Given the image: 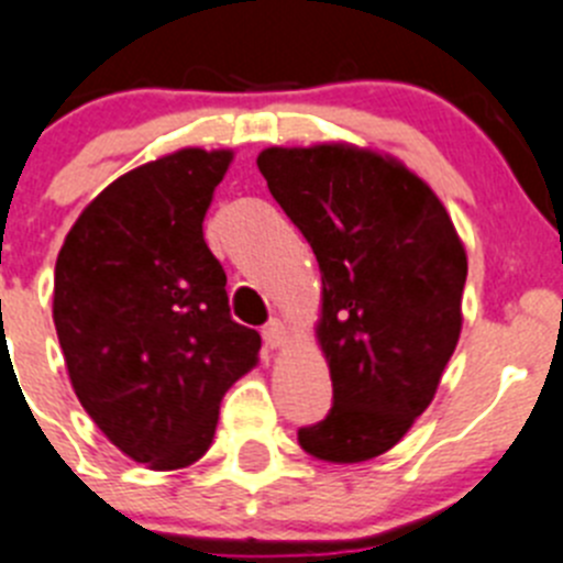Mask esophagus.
<instances>
[{
	"mask_svg": "<svg viewBox=\"0 0 563 563\" xmlns=\"http://www.w3.org/2000/svg\"><path fill=\"white\" fill-rule=\"evenodd\" d=\"M262 338H265V343L271 345V349H282V345L290 340V329H287L282 321H276V318H273V321L265 323V329H262Z\"/></svg>",
	"mask_w": 563,
	"mask_h": 563,
	"instance_id": "esophagus-1",
	"label": "esophagus"
}]
</instances>
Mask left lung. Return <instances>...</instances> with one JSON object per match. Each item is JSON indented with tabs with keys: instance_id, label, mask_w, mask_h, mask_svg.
I'll list each match as a JSON object with an SVG mask.
<instances>
[{
	"instance_id": "left-lung-1",
	"label": "left lung",
	"mask_w": 563,
	"mask_h": 563,
	"mask_svg": "<svg viewBox=\"0 0 563 563\" xmlns=\"http://www.w3.org/2000/svg\"><path fill=\"white\" fill-rule=\"evenodd\" d=\"M267 189L321 267L332 410L298 430L318 461L383 455L430 407L461 338L466 251L424 180L354 144L267 147Z\"/></svg>"
}]
</instances>
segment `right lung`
Here are the masks:
<instances>
[{
  "label": "right lung",
  "instance_id": "right-lung-1",
  "mask_svg": "<svg viewBox=\"0 0 563 563\" xmlns=\"http://www.w3.org/2000/svg\"><path fill=\"white\" fill-rule=\"evenodd\" d=\"M234 153L184 147L108 184L55 262L53 321L95 424L158 472L206 455L262 338L231 321L203 218Z\"/></svg>",
  "mask_w": 563,
  "mask_h": 563
}]
</instances>
